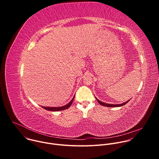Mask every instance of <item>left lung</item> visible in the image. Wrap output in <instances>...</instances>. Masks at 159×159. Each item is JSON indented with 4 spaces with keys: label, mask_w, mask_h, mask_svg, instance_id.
Here are the masks:
<instances>
[{
    "label": "left lung",
    "mask_w": 159,
    "mask_h": 159,
    "mask_svg": "<svg viewBox=\"0 0 159 159\" xmlns=\"http://www.w3.org/2000/svg\"><path fill=\"white\" fill-rule=\"evenodd\" d=\"M96 99H97V101H98V102L101 104V105H102V106H106V107H120V106H123V105H125V104H126L129 101H126V102H124V103H123V104H106V103H104V102H101V101H100L99 100H98L97 98H96Z\"/></svg>",
    "instance_id": "1"
}]
</instances>
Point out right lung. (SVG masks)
<instances>
[{
	"label": "right lung",
	"instance_id": "1",
	"mask_svg": "<svg viewBox=\"0 0 159 159\" xmlns=\"http://www.w3.org/2000/svg\"><path fill=\"white\" fill-rule=\"evenodd\" d=\"M74 98H74L71 100V101H70L69 103H68L66 105H65V106H61V107H44V106H42V107L44 108V109H46V110L52 111H58L65 110V109H68V108H69V107L71 106V104H72V102H73V101H74Z\"/></svg>",
	"mask_w": 159,
	"mask_h": 159
}]
</instances>
